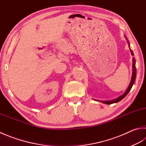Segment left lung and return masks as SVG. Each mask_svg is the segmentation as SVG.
Instances as JSON below:
<instances>
[{
  "label": "left lung",
  "instance_id": "obj_1",
  "mask_svg": "<svg viewBox=\"0 0 146 146\" xmlns=\"http://www.w3.org/2000/svg\"><path fill=\"white\" fill-rule=\"evenodd\" d=\"M125 37L126 38V40H127V42L128 44V46H129V48H130V52H131V54H132V55H133V51H131V49H130V43H129V41L127 40V38L126 37V36H125ZM132 70H133V72H132V77H131V82L130 83V85H129V86L128 87L127 90H126V92L123 93V94L122 95H121L120 97H117V98L116 99H113V100H107V101H104V100H95V99H94L95 100H97V101H98V102H102L104 104H114V103H117L118 102H119L122 100V99L124 98L126 95H128V93H129V92L131 90V88H132L133 85L134 84V82H135V78H136V67H135V60L134 57L133 58V65H132Z\"/></svg>",
  "mask_w": 146,
  "mask_h": 146
}]
</instances>
